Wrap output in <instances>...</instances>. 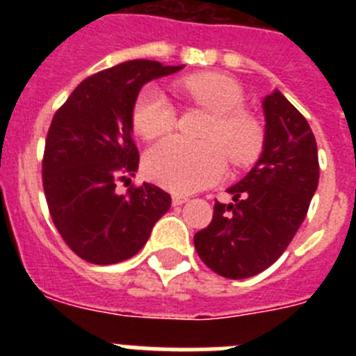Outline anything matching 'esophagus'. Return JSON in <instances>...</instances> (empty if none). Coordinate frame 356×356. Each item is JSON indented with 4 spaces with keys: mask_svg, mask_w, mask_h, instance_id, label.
<instances>
[{
    "mask_svg": "<svg viewBox=\"0 0 356 356\" xmlns=\"http://www.w3.org/2000/svg\"><path fill=\"white\" fill-rule=\"evenodd\" d=\"M185 201H188L187 196H180V194H175V196H172V205H175V207L184 205Z\"/></svg>",
    "mask_w": 356,
    "mask_h": 356,
    "instance_id": "1",
    "label": "esophagus"
}]
</instances>
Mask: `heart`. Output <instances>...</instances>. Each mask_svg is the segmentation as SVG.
<instances>
[{
  "label": "heart",
  "mask_w": 356,
  "mask_h": 356,
  "mask_svg": "<svg viewBox=\"0 0 356 356\" xmlns=\"http://www.w3.org/2000/svg\"><path fill=\"white\" fill-rule=\"evenodd\" d=\"M181 89L193 102L213 114L205 131L207 143L171 137L146 153L144 169L155 184L172 193L188 194L216 184L226 169V153L235 165H246L260 155L264 130L259 121L242 112L244 94L232 78L205 72L184 78ZM176 124V110L168 94L156 85L139 92L134 106V127L144 139L169 134Z\"/></svg>",
  "instance_id": "heart-1"
}]
</instances>
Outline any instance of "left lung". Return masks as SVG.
Returning <instances> with one entry per match:
<instances>
[{"instance_id":"left-lung-1","label":"left lung","mask_w":356,"mask_h":356,"mask_svg":"<svg viewBox=\"0 0 356 356\" xmlns=\"http://www.w3.org/2000/svg\"><path fill=\"white\" fill-rule=\"evenodd\" d=\"M262 108V155L226 188L232 201H216L212 222L194 235L200 259L229 280L259 275L282 257L319 184L317 144L307 119L278 89L264 97Z\"/></svg>"}]
</instances>
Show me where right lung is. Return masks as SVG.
<instances>
[{"mask_svg": "<svg viewBox=\"0 0 356 356\" xmlns=\"http://www.w3.org/2000/svg\"><path fill=\"white\" fill-rule=\"evenodd\" d=\"M184 65L128 60L85 78L56 110L46 137L42 185L49 213L69 248L90 264L131 259L171 207V196L143 184L119 193L139 169L134 106L147 81Z\"/></svg>", "mask_w": 356, "mask_h": 356, "instance_id": "add662e5", "label": "right lung"}]
</instances>
